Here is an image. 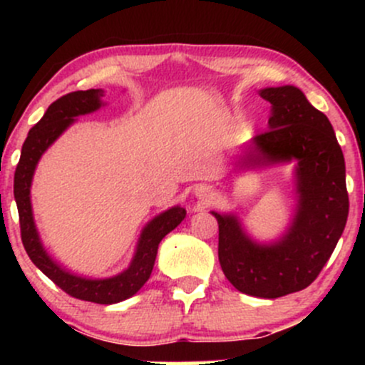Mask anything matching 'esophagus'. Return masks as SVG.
I'll return each instance as SVG.
<instances>
[{
  "instance_id": "1",
  "label": "esophagus",
  "mask_w": 365,
  "mask_h": 365,
  "mask_svg": "<svg viewBox=\"0 0 365 365\" xmlns=\"http://www.w3.org/2000/svg\"><path fill=\"white\" fill-rule=\"evenodd\" d=\"M195 195L199 197V199H202V200H207L209 197L212 195V190H211V187H207V185H199L195 188Z\"/></svg>"
}]
</instances>
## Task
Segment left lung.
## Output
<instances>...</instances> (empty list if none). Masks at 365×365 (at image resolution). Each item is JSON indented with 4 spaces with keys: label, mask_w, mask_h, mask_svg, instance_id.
<instances>
[{
    "label": "left lung",
    "mask_w": 365,
    "mask_h": 365,
    "mask_svg": "<svg viewBox=\"0 0 365 365\" xmlns=\"http://www.w3.org/2000/svg\"><path fill=\"white\" fill-rule=\"evenodd\" d=\"M259 96L271 104L267 132L245 145L235 173L293 165L290 221L276 238L259 240L237 212L211 215L226 279L245 295L278 299L304 290L321 273L345 230L349 194L345 158L328 116L295 86L264 87Z\"/></svg>",
    "instance_id": "obj_1"
}]
</instances>
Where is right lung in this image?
<instances>
[{"label":"right lung","mask_w":365,"mask_h":365,"mask_svg":"<svg viewBox=\"0 0 365 365\" xmlns=\"http://www.w3.org/2000/svg\"><path fill=\"white\" fill-rule=\"evenodd\" d=\"M103 96V89L70 92L46 110L44 116L31 128L22 145V154L15 171L14 195L20 216L24 247L36 267H39L54 284L75 299L111 305L130 299L144 287L153 273L159 242L185 220L187 211L177 204L149 220L142 228L128 266L118 274L108 278H87V276L75 274L60 266L46 252L37 232L31 200V187L36 168L46 150L72 127L78 116L91 115L106 106Z\"/></svg>","instance_id":"obj_1"}]
</instances>
